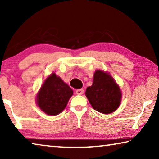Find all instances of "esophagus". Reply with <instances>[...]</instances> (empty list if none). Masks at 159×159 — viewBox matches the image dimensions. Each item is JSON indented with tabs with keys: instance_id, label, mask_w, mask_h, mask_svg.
Instances as JSON below:
<instances>
[{
	"instance_id": "34e87169",
	"label": "esophagus",
	"mask_w": 159,
	"mask_h": 159,
	"mask_svg": "<svg viewBox=\"0 0 159 159\" xmlns=\"http://www.w3.org/2000/svg\"><path fill=\"white\" fill-rule=\"evenodd\" d=\"M76 93L77 95H82L84 93V90L83 89H79V90H76Z\"/></svg>"
}]
</instances>
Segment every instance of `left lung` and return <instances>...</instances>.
<instances>
[{
    "mask_svg": "<svg viewBox=\"0 0 159 159\" xmlns=\"http://www.w3.org/2000/svg\"><path fill=\"white\" fill-rule=\"evenodd\" d=\"M85 95L93 108L105 114L116 111L121 103L119 87L110 75L101 70L95 72L93 83L87 88Z\"/></svg>",
    "mask_w": 159,
    "mask_h": 159,
    "instance_id": "left-lung-1",
    "label": "left lung"
}]
</instances>
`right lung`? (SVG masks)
I'll list each match as a JSON object with an SVG mask.
<instances>
[{
  "mask_svg": "<svg viewBox=\"0 0 159 159\" xmlns=\"http://www.w3.org/2000/svg\"><path fill=\"white\" fill-rule=\"evenodd\" d=\"M73 91L55 73L45 80L37 97L40 109L48 115H57L66 106Z\"/></svg>",
  "mask_w": 159,
  "mask_h": 159,
  "instance_id": "right-lung-1",
  "label": "right lung"
}]
</instances>
